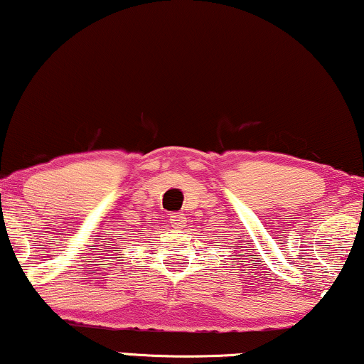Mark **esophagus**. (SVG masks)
<instances>
[{"mask_svg": "<svg viewBox=\"0 0 364 364\" xmlns=\"http://www.w3.org/2000/svg\"><path fill=\"white\" fill-rule=\"evenodd\" d=\"M169 222L173 223L174 228H181L183 223L186 222V216H185V213H181V211H178V213H173L171 216H169Z\"/></svg>", "mask_w": 364, "mask_h": 364, "instance_id": "obj_1", "label": "esophagus"}]
</instances>
